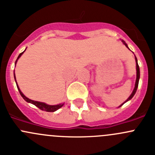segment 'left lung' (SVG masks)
Segmentation results:
<instances>
[{"label":"left lung","instance_id":"8db88e82","mask_svg":"<svg viewBox=\"0 0 155 155\" xmlns=\"http://www.w3.org/2000/svg\"><path fill=\"white\" fill-rule=\"evenodd\" d=\"M122 42H123V43H124V44L125 45V46H127V48H128L127 45L126 44V43H125V42H124V41H123V40H122ZM135 59H136V64H137V79H136L135 87H134V91H133L132 94H131L130 95V97H129L127 98V101H125V102L124 103V104H125V103L127 102V101H130V100H131V99H132V97H133L134 96V94H136V92H137V87H138V85H139V80H140V67H139V65H138V63H137V58H136V56H135ZM121 104V105L120 106V107H121V106H122L123 104Z\"/></svg>","mask_w":155,"mask_h":155}]
</instances>
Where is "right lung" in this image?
<instances>
[{
    "instance_id": "right-lung-1",
    "label": "right lung",
    "mask_w": 155,
    "mask_h": 155,
    "mask_svg": "<svg viewBox=\"0 0 155 155\" xmlns=\"http://www.w3.org/2000/svg\"><path fill=\"white\" fill-rule=\"evenodd\" d=\"M25 50H26V49H25ZM24 51H23V52H21V53H20V54H19V55L18 56V58H17L16 61H15V64H16V62H17V61H18V59L19 58L21 57V54H22L23 53H24ZM14 78H15V82H16V80H15V73H14ZM16 85H17V87H18V91H19L20 94H21V96L22 97H23V99H24L25 101H27L28 103H31V104H34V106H36V107H38L39 109H41V110L46 111V112H54V111L58 110V109H60L61 107H63L64 104H58V105H48V104H45V103L38 102V101H32V100H31V99H29V98L26 97L25 96L24 94H23V93H22V92L21 91V90H20V89H19V87H18V85H17V82H16Z\"/></svg>"
}]
</instances>
